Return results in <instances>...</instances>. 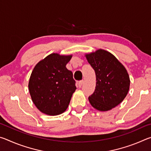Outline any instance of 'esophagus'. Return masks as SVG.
Wrapping results in <instances>:
<instances>
[{"label":"esophagus","mask_w":151,"mask_h":151,"mask_svg":"<svg viewBox=\"0 0 151 151\" xmlns=\"http://www.w3.org/2000/svg\"><path fill=\"white\" fill-rule=\"evenodd\" d=\"M83 82H84V81H83V80L80 81L78 82V86H79V87H81L82 85H83Z\"/></svg>","instance_id":"34e87169"}]
</instances>
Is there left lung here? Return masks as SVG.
<instances>
[{
  "instance_id": "obj_1",
  "label": "left lung",
  "mask_w": 151,
  "mask_h": 151,
  "mask_svg": "<svg viewBox=\"0 0 151 151\" xmlns=\"http://www.w3.org/2000/svg\"><path fill=\"white\" fill-rule=\"evenodd\" d=\"M96 75V87L88 101L94 109L107 111L124 100L129 90L130 78L124 66L108 51L99 49L86 54Z\"/></svg>"
}]
</instances>
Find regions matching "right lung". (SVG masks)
<instances>
[{"label": "right lung", "mask_w": 151, "mask_h": 151, "mask_svg": "<svg viewBox=\"0 0 151 151\" xmlns=\"http://www.w3.org/2000/svg\"><path fill=\"white\" fill-rule=\"evenodd\" d=\"M72 55L52 53L35 66L29 82L32 101L40 112L58 115L68 108L75 91L73 73L66 67Z\"/></svg>", "instance_id": "right-lung-1"}]
</instances>
